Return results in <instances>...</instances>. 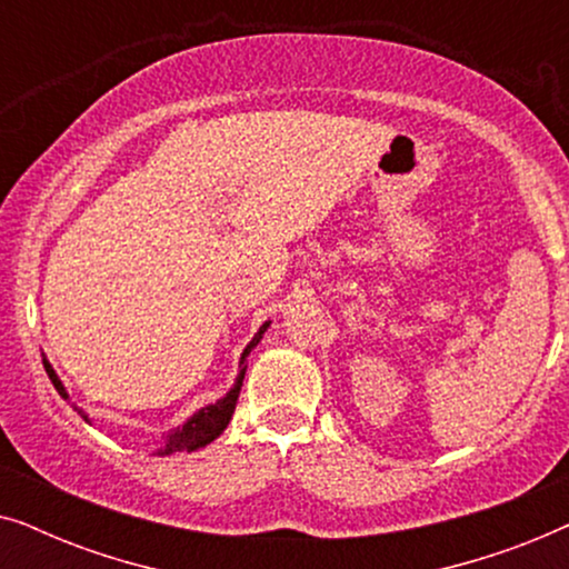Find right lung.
Listing matches in <instances>:
<instances>
[{"label": "right lung", "instance_id": "add662e5", "mask_svg": "<svg viewBox=\"0 0 569 569\" xmlns=\"http://www.w3.org/2000/svg\"><path fill=\"white\" fill-rule=\"evenodd\" d=\"M269 326H271V321L261 323V329L256 331V333H253V339L248 341V345H246L243 355H240V370H238V378H236V383H232L230 391L224 393L222 399H217L214 403H207V407H201L199 411H193V415H191L189 419H186L183 425H178V427H173V430L162 432V435H160V442H162V446H160L158 450H154V453H158V456H170V453H191V450L204 448V446H209V442H212V440L220 438V435L224 432V427L230 425L232 411H236L238 393H240V386H243L246 368H248V355H251L253 349H256V345H259V341L263 339V333H267ZM43 368H46V372H49L51 383H53V388H57V391H59L61 399H67V401H69V393H67L64 383H61L59 376H57V370L51 368V362L46 360V357H43ZM72 407L77 409V415H80V417L84 419V422L92 425V417L88 415V411L77 407V403H72Z\"/></svg>", "mask_w": 569, "mask_h": 569}]
</instances>
